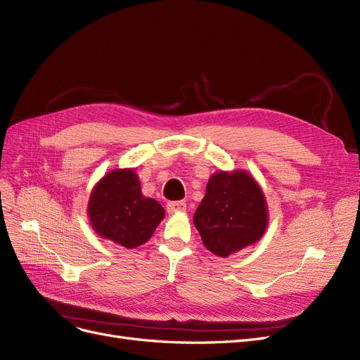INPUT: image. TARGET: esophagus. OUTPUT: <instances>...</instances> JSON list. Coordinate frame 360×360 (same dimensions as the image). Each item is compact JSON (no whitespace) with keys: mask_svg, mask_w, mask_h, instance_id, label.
I'll use <instances>...</instances> for the list:
<instances>
[{"mask_svg":"<svg viewBox=\"0 0 360 360\" xmlns=\"http://www.w3.org/2000/svg\"><path fill=\"white\" fill-rule=\"evenodd\" d=\"M186 210V202L184 201H172V202H168L167 204V212L169 214H174V213H181Z\"/></svg>","mask_w":360,"mask_h":360,"instance_id":"1","label":"esophagus"}]
</instances>
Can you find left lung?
I'll return each instance as SVG.
<instances>
[{"label":"left lung","instance_id":"left-lung-1","mask_svg":"<svg viewBox=\"0 0 360 360\" xmlns=\"http://www.w3.org/2000/svg\"><path fill=\"white\" fill-rule=\"evenodd\" d=\"M204 246L217 257H228L263 237L269 224L264 192L245 169L217 171L193 214Z\"/></svg>","mask_w":360,"mask_h":360}]
</instances>
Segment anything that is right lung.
<instances>
[{
	"mask_svg": "<svg viewBox=\"0 0 360 360\" xmlns=\"http://www.w3.org/2000/svg\"><path fill=\"white\" fill-rule=\"evenodd\" d=\"M86 214L97 236L135 249L150 240L165 210L156 200L144 197L134 168H118L96 183Z\"/></svg>",
	"mask_w": 360,
	"mask_h": 360,
	"instance_id": "right-lung-1",
	"label": "right lung"
}]
</instances>
